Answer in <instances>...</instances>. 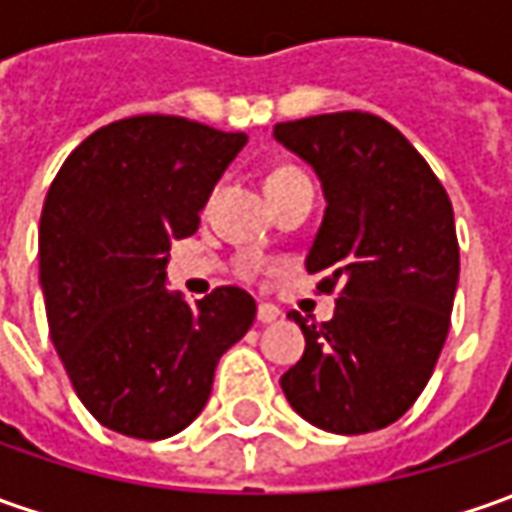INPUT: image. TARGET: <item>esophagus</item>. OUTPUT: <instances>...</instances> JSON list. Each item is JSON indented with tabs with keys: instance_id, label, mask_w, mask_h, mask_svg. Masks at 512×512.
Returning <instances> with one entry per match:
<instances>
[{
	"instance_id": "1",
	"label": "esophagus",
	"mask_w": 512,
	"mask_h": 512,
	"mask_svg": "<svg viewBox=\"0 0 512 512\" xmlns=\"http://www.w3.org/2000/svg\"><path fill=\"white\" fill-rule=\"evenodd\" d=\"M277 317H280V309L272 306V303H260V306H257V323H260V326H269Z\"/></svg>"
}]
</instances>
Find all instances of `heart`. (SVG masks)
Listing matches in <instances>:
<instances>
[{"mask_svg":"<svg viewBox=\"0 0 512 512\" xmlns=\"http://www.w3.org/2000/svg\"><path fill=\"white\" fill-rule=\"evenodd\" d=\"M294 175H300V172H297V169H274L272 175L266 178V186L280 184V181H289V178H294Z\"/></svg>","mask_w":512,"mask_h":512,"instance_id":"obj_1","label":"heart"}]
</instances>
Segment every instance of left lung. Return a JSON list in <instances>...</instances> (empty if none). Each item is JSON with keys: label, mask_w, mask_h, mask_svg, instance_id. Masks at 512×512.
Instances as JSON below:
<instances>
[{"label": "left lung", "mask_w": 512, "mask_h": 512, "mask_svg": "<svg viewBox=\"0 0 512 512\" xmlns=\"http://www.w3.org/2000/svg\"><path fill=\"white\" fill-rule=\"evenodd\" d=\"M320 178L326 212L306 269L337 291L328 323L289 317L306 351L280 377L289 405L328 433L388 428L428 385L450 328L459 243L445 186L411 141L371 113L274 127Z\"/></svg>", "instance_id": "obj_1"}]
</instances>
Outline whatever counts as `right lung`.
<instances>
[{"label":"right lung","mask_w":512,"mask_h":512,"mask_svg":"<svg viewBox=\"0 0 512 512\" xmlns=\"http://www.w3.org/2000/svg\"><path fill=\"white\" fill-rule=\"evenodd\" d=\"M249 138L178 115L101 127L67 155L39 223V283L56 354L84 408L133 439H167L201 414L255 300L221 286L189 306L167 289L172 240Z\"/></svg>","instance_id":"1"}]
</instances>
